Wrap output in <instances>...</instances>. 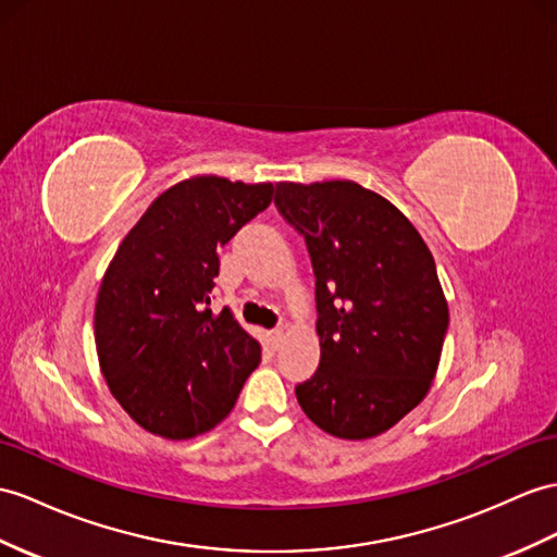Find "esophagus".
Instances as JSON below:
<instances>
[{
    "mask_svg": "<svg viewBox=\"0 0 557 557\" xmlns=\"http://www.w3.org/2000/svg\"><path fill=\"white\" fill-rule=\"evenodd\" d=\"M283 337H286V329H274V331H271V341H274L276 347L283 343Z\"/></svg>",
    "mask_w": 557,
    "mask_h": 557,
    "instance_id": "obj_1",
    "label": "esophagus"
}]
</instances>
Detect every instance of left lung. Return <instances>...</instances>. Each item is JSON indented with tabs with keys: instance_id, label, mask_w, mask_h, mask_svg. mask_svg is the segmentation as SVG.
Returning a JSON list of instances; mask_svg holds the SVG:
<instances>
[{
	"instance_id": "8db88e82",
	"label": "left lung",
	"mask_w": 557,
	"mask_h": 557,
	"mask_svg": "<svg viewBox=\"0 0 557 557\" xmlns=\"http://www.w3.org/2000/svg\"><path fill=\"white\" fill-rule=\"evenodd\" d=\"M276 208L305 236L317 276L321 361L295 387L311 423L369 440L423 401L449 307L416 226L355 182L276 184Z\"/></svg>"
}]
</instances>
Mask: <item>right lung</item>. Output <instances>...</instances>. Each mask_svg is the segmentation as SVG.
I'll use <instances>...</instances> for the list:
<instances>
[{
    "mask_svg": "<svg viewBox=\"0 0 557 557\" xmlns=\"http://www.w3.org/2000/svg\"><path fill=\"white\" fill-rule=\"evenodd\" d=\"M274 184L202 174L160 194L108 264L94 309L101 373L137 423L188 440L228 416L260 343L212 314L220 248L269 208Z\"/></svg>",
    "mask_w": 557,
    "mask_h": 557,
    "instance_id": "right-lung-1",
    "label": "right lung"
}]
</instances>
